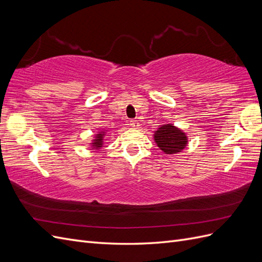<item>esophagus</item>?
<instances>
[{
  "label": "esophagus",
  "instance_id": "34e87169",
  "mask_svg": "<svg viewBox=\"0 0 262 262\" xmlns=\"http://www.w3.org/2000/svg\"><path fill=\"white\" fill-rule=\"evenodd\" d=\"M130 126H132L133 129H139L140 123L137 120H130Z\"/></svg>",
  "mask_w": 262,
  "mask_h": 262
}]
</instances>
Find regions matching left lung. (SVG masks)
Segmentation results:
<instances>
[{
  "instance_id": "1",
  "label": "left lung",
  "mask_w": 262,
  "mask_h": 262,
  "mask_svg": "<svg viewBox=\"0 0 262 262\" xmlns=\"http://www.w3.org/2000/svg\"><path fill=\"white\" fill-rule=\"evenodd\" d=\"M156 145L165 154H178L188 144L187 134L171 123L163 124L154 132Z\"/></svg>"
}]
</instances>
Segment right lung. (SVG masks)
Returning <instances> with one entry per match:
<instances>
[{"label": "right lung", "mask_w": 262, "mask_h": 262, "mask_svg": "<svg viewBox=\"0 0 262 262\" xmlns=\"http://www.w3.org/2000/svg\"><path fill=\"white\" fill-rule=\"evenodd\" d=\"M106 136V131L105 130H101L99 132H97L96 136L94 137V139L92 140V143H91V147L92 149H99L102 146H104V138Z\"/></svg>", "instance_id": "add662e5"}]
</instances>
